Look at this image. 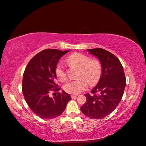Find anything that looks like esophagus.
I'll return each instance as SVG.
<instances>
[{"mask_svg":"<svg viewBox=\"0 0 146 146\" xmlns=\"http://www.w3.org/2000/svg\"><path fill=\"white\" fill-rule=\"evenodd\" d=\"M77 95H71V98L74 99H76L77 98Z\"/></svg>","mask_w":146,"mask_h":146,"instance_id":"34e87169","label":"esophagus"}]
</instances>
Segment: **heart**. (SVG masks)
<instances>
[{"instance_id": "b5f03b06", "label": "heart", "mask_w": 146, "mask_h": 146, "mask_svg": "<svg viewBox=\"0 0 146 146\" xmlns=\"http://www.w3.org/2000/svg\"><path fill=\"white\" fill-rule=\"evenodd\" d=\"M67 61L69 64L79 67L77 74L79 78L64 84V90L66 92L78 94L88 87L89 83L92 85L99 81L102 74V66L98 60H90L89 57L82 54L74 53L67 57ZM55 72L58 79L61 81L66 79V70L62 62L57 64Z\"/></svg>"}]
</instances>
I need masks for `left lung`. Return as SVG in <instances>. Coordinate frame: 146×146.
<instances>
[{"label": "left lung", "instance_id": "1", "mask_svg": "<svg viewBox=\"0 0 146 146\" xmlns=\"http://www.w3.org/2000/svg\"><path fill=\"white\" fill-rule=\"evenodd\" d=\"M98 58L102 66V74L91 94H86V102L80 110L87 117L102 119L117 108L125 87L124 69L118 58L101 48L87 49Z\"/></svg>", "mask_w": 146, "mask_h": 146}]
</instances>
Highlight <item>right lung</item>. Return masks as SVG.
<instances>
[{"mask_svg": "<svg viewBox=\"0 0 146 146\" xmlns=\"http://www.w3.org/2000/svg\"><path fill=\"white\" fill-rule=\"evenodd\" d=\"M69 51L43 50L32 57L25 67L22 92L31 111L42 119H52L60 115L71 99L64 90L54 98L48 96L51 90L58 92L60 89L55 83V69L59 60Z\"/></svg>", "mask_w": 146, "mask_h": 146, "instance_id": "obj_1", "label": "right lung"}]
</instances>
